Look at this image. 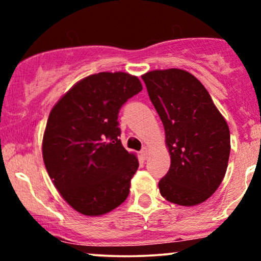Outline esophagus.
<instances>
[{"label": "esophagus", "mask_w": 261, "mask_h": 261, "mask_svg": "<svg viewBox=\"0 0 261 261\" xmlns=\"http://www.w3.org/2000/svg\"><path fill=\"white\" fill-rule=\"evenodd\" d=\"M140 153H141V157H142L143 158V160H147V158H148V149L147 148H143L142 149V151H141L140 152Z\"/></svg>", "instance_id": "esophagus-1"}]
</instances>
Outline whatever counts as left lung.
Wrapping results in <instances>:
<instances>
[{"instance_id": "obj_1", "label": "left lung", "mask_w": 261, "mask_h": 261, "mask_svg": "<svg viewBox=\"0 0 261 261\" xmlns=\"http://www.w3.org/2000/svg\"><path fill=\"white\" fill-rule=\"evenodd\" d=\"M166 131L168 173L158 182L161 195L181 206L207 200L226 174L229 128L196 77L179 68L142 76Z\"/></svg>"}]
</instances>
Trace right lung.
Here are the masks:
<instances>
[{
    "mask_svg": "<svg viewBox=\"0 0 261 261\" xmlns=\"http://www.w3.org/2000/svg\"><path fill=\"white\" fill-rule=\"evenodd\" d=\"M142 91L125 72L91 74L60 99L47 119L43 160L65 201L86 216H100L126 200L139 161L119 140L118 116Z\"/></svg>",
    "mask_w": 261,
    "mask_h": 261,
    "instance_id": "add662e5",
    "label": "right lung"
}]
</instances>
